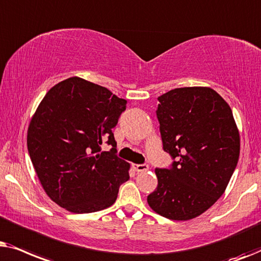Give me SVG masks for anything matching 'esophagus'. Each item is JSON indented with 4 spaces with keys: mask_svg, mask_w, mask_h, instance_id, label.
<instances>
[{
    "mask_svg": "<svg viewBox=\"0 0 261 261\" xmlns=\"http://www.w3.org/2000/svg\"><path fill=\"white\" fill-rule=\"evenodd\" d=\"M134 169L136 172H145L149 169V166L147 163H142V165H134Z\"/></svg>",
    "mask_w": 261,
    "mask_h": 261,
    "instance_id": "34e87169",
    "label": "esophagus"
}]
</instances>
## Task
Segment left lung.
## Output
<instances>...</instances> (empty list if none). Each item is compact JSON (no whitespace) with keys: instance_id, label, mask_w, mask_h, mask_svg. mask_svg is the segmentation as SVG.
I'll return each instance as SVG.
<instances>
[{"instance_id":"left-lung-1","label":"left lung","mask_w":261,"mask_h":261,"mask_svg":"<svg viewBox=\"0 0 261 261\" xmlns=\"http://www.w3.org/2000/svg\"><path fill=\"white\" fill-rule=\"evenodd\" d=\"M156 110L163 150L173 160L156 168L158 187L147 198L161 216L187 221L223 194L240 155L230 107L207 87H184L159 96Z\"/></svg>"}]
</instances>
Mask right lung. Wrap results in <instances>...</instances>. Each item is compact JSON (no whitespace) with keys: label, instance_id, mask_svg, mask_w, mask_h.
Masks as SVG:
<instances>
[{"label":"right lung","instance_id":"right-lung-1","mask_svg":"<svg viewBox=\"0 0 261 261\" xmlns=\"http://www.w3.org/2000/svg\"><path fill=\"white\" fill-rule=\"evenodd\" d=\"M126 100L80 77L46 93L31 119L27 148L45 192L70 213L89 214L116 201L130 165L117 155L112 128ZM103 141L113 147L101 152Z\"/></svg>","mask_w":261,"mask_h":261}]
</instances>
